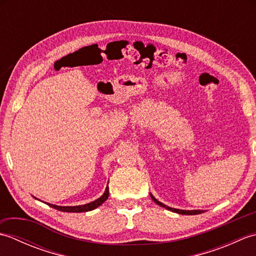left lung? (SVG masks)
Returning <instances> with one entry per match:
<instances>
[{
  "mask_svg": "<svg viewBox=\"0 0 256 256\" xmlns=\"http://www.w3.org/2000/svg\"><path fill=\"white\" fill-rule=\"evenodd\" d=\"M150 198L153 199V201H154L155 204L162 206V208H166L167 210H170L172 212H176V214H202V212H204L202 210H179V209H174V208H170V206H167L166 204L160 202V201L156 200L152 194H150Z\"/></svg>",
  "mask_w": 256,
  "mask_h": 256,
  "instance_id": "obj_1",
  "label": "left lung"
}]
</instances>
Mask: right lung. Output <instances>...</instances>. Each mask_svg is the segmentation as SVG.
Here are the masks:
<instances>
[{"label":"right lung","mask_w":256,"mask_h":256,"mask_svg":"<svg viewBox=\"0 0 256 256\" xmlns=\"http://www.w3.org/2000/svg\"><path fill=\"white\" fill-rule=\"evenodd\" d=\"M108 197V187H106L104 194H103L99 199H96L94 201H92L90 204H86L84 206H56V204H50L52 208L59 210V211H64V212H86V211H91L98 206H101Z\"/></svg>","instance_id":"1"}]
</instances>
